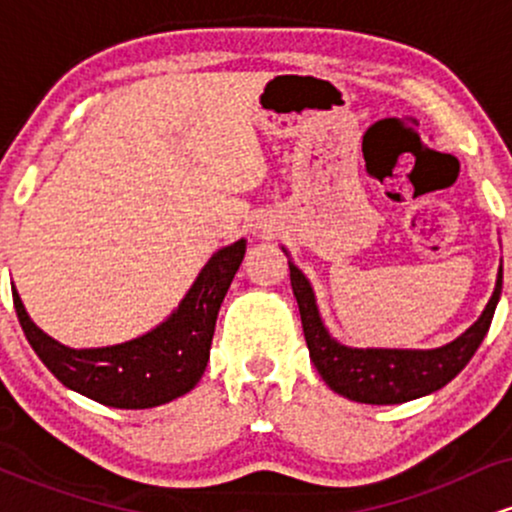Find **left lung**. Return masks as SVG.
<instances>
[{"mask_svg":"<svg viewBox=\"0 0 512 512\" xmlns=\"http://www.w3.org/2000/svg\"><path fill=\"white\" fill-rule=\"evenodd\" d=\"M293 296L301 310L303 334L308 342L310 361L317 373L337 395L354 399L361 404H402L409 399L431 395L448 385L469 358L484 342L489 332L496 303L501 298L503 269L498 272L496 291L481 317L455 342L431 351H402V349H349L327 334L317 315L313 289L301 269L289 262Z\"/></svg>","mask_w":512,"mask_h":512,"instance_id":"obj_1","label":"left lung"}]
</instances>
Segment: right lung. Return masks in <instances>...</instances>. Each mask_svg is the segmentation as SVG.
<instances>
[{
	"instance_id": "obj_1",
	"label": "right lung",
	"mask_w": 512,
	"mask_h": 512,
	"mask_svg": "<svg viewBox=\"0 0 512 512\" xmlns=\"http://www.w3.org/2000/svg\"><path fill=\"white\" fill-rule=\"evenodd\" d=\"M245 255V240L216 252L180 308L132 342L105 349H69L33 325L16 289L21 330L40 361L69 390L115 409H151L190 392L209 361L216 315Z\"/></svg>"
}]
</instances>
